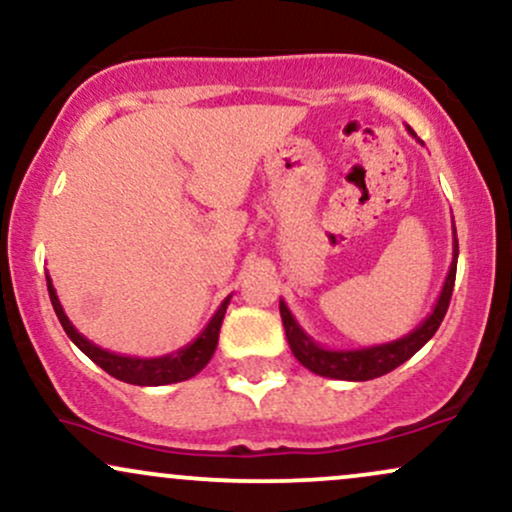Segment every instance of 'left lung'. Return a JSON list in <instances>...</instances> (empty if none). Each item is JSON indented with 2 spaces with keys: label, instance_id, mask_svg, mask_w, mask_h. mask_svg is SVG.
<instances>
[{
  "label": "left lung",
  "instance_id": "8db88e82",
  "mask_svg": "<svg viewBox=\"0 0 512 512\" xmlns=\"http://www.w3.org/2000/svg\"><path fill=\"white\" fill-rule=\"evenodd\" d=\"M408 131L412 133V128H408ZM455 267H458V238H455V226H453V262L446 274V281H443V288L439 293V300H436L434 310L429 312L427 319H424L420 326H415L410 334L400 336L396 341L379 343V346L350 348V350H334V348L319 346L315 338L307 336V331L298 324V319L293 317V312L288 310V305L283 303V300H279V310L283 319V329H286L288 346H291L293 355L298 357L300 365L310 369V372L319 374V377L343 379V381H369V379L384 377V374H389L396 367L403 365L405 360H410V357L436 334V329L441 326L443 317H446L448 303H451Z\"/></svg>",
  "mask_w": 512,
  "mask_h": 512
}]
</instances>
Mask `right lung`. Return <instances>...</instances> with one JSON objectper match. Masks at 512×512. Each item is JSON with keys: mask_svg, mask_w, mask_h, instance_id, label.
Wrapping results in <instances>:
<instances>
[{"mask_svg": "<svg viewBox=\"0 0 512 512\" xmlns=\"http://www.w3.org/2000/svg\"><path fill=\"white\" fill-rule=\"evenodd\" d=\"M47 291H49V300H52L54 312H57L59 322L64 326L66 336H69L97 367H102L104 372L112 374L114 379L126 381V384H135V386L176 384V381H186L190 377H195L200 369H205L207 362L212 360L214 350H217L221 322H224L226 307L231 303V295L229 298H224V303L219 305V310L214 312V317L209 319L205 329L200 331V336H197L193 343H188V346L176 350V353H169L162 357H131V355L112 353V350H104L100 346H95L90 338L78 334V329L71 324V319L66 317L64 307L59 303L57 291H54L49 274H47Z\"/></svg>", "mask_w": 512, "mask_h": 512, "instance_id": "add662e5", "label": "right lung"}]
</instances>
